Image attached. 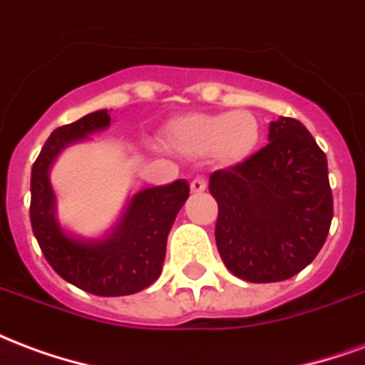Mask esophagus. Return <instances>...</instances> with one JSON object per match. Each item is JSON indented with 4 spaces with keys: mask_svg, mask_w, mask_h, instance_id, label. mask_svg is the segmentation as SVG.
<instances>
[{
    "mask_svg": "<svg viewBox=\"0 0 365 365\" xmlns=\"http://www.w3.org/2000/svg\"><path fill=\"white\" fill-rule=\"evenodd\" d=\"M190 187H191V193H201V191H205L207 183L203 178H195V180H191Z\"/></svg>",
    "mask_w": 365,
    "mask_h": 365,
    "instance_id": "1",
    "label": "esophagus"
}]
</instances>
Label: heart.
<instances>
[{
    "instance_id": "obj_1",
    "label": "heart",
    "mask_w": 365,
    "mask_h": 365,
    "mask_svg": "<svg viewBox=\"0 0 365 365\" xmlns=\"http://www.w3.org/2000/svg\"><path fill=\"white\" fill-rule=\"evenodd\" d=\"M260 140L252 113H183L164 128V143L183 156L209 154L221 166L245 162Z\"/></svg>"
}]
</instances>
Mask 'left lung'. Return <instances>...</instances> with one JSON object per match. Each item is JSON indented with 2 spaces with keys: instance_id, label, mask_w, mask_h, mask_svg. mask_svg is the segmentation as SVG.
<instances>
[{
  "instance_id": "1",
  "label": "left lung",
  "mask_w": 365,
  "mask_h": 365,
  "mask_svg": "<svg viewBox=\"0 0 365 365\" xmlns=\"http://www.w3.org/2000/svg\"><path fill=\"white\" fill-rule=\"evenodd\" d=\"M268 140L209 178L219 205V254L232 274L252 283L283 282L307 268L332 221L327 156L303 123L272 120Z\"/></svg>"
}]
</instances>
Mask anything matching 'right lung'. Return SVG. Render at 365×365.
<instances>
[{
    "label": "right lung",
    "mask_w": 365,
    "mask_h": 365,
    "mask_svg": "<svg viewBox=\"0 0 365 365\" xmlns=\"http://www.w3.org/2000/svg\"><path fill=\"white\" fill-rule=\"evenodd\" d=\"M111 125L107 109L58 127L33 164L31 172V225L52 269L80 289L99 297L133 295L162 274L166 240L175 215L190 197L185 180L135 193L119 222L103 238H80L60 227L56 195L51 185V166L70 144Z\"/></svg>",
    "instance_id": "obj_1"
}]
</instances>
